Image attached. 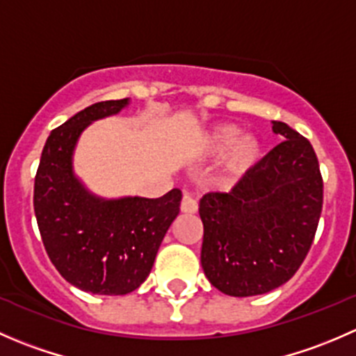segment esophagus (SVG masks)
Returning <instances> with one entry per match:
<instances>
[{
  "mask_svg": "<svg viewBox=\"0 0 356 356\" xmlns=\"http://www.w3.org/2000/svg\"><path fill=\"white\" fill-rule=\"evenodd\" d=\"M181 211L182 213H196L198 211V203L189 195H184L181 201Z\"/></svg>",
  "mask_w": 356,
  "mask_h": 356,
  "instance_id": "obj_1",
  "label": "esophagus"
}]
</instances>
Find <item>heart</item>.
I'll list each match as a JSON object with an SVG mask.
<instances>
[{"instance_id": "1", "label": "heart", "mask_w": 356, "mask_h": 356, "mask_svg": "<svg viewBox=\"0 0 356 356\" xmlns=\"http://www.w3.org/2000/svg\"><path fill=\"white\" fill-rule=\"evenodd\" d=\"M207 149L215 155L227 152L224 158L225 172L238 177L257 163L261 146L253 136H241V129L236 124H218L207 134Z\"/></svg>"}]
</instances>
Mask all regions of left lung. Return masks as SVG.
<instances>
[{
  "label": "left lung",
  "mask_w": 356,
  "mask_h": 356,
  "mask_svg": "<svg viewBox=\"0 0 356 356\" xmlns=\"http://www.w3.org/2000/svg\"><path fill=\"white\" fill-rule=\"evenodd\" d=\"M279 143L229 193H207L201 267L229 296H254L288 282L310 251L324 203V181L307 138L272 120Z\"/></svg>",
  "instance_id": "8db88e82"
}]
</instances>
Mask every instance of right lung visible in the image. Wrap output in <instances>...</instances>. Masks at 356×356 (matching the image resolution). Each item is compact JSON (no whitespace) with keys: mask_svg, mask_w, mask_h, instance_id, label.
Segmentation results:
<instances>
[{"mask_svg":"<svg viewBox=\"0 0 356 356\" xmlns=\"http://www.w3.org/2000/svg\"><path fill=\"white\" fill-rule=\"evenodd\" d=\"M129 99L88 106L53 129L34 179V211L42 245L65 281L92 294H127L149 275L182 193L161 198L91 196L72 174V152L89 122L117 113Z\"/></svg>","mask_w":356,"mask_h":356,"instance_id":"add662e5","label":"right lung"}]
</instances>
